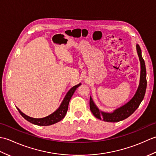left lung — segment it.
<instances>
[{
	"instance_id": "obj_1",
	"label": "left lung",
	"mask_w": 156,
	"mask_h": 156,
	"mask_svg": "<svg viewBox=\"0 0 156 156\" xmlns=\"http://www.w3.org/2000/svg\"><path fill=\"white\" fill-rule=\"evenodd\" d=\"M136 49L139 59L140 62L141 71L140 79L138 88L136 92L130 101L125 103L124 105L115 109L111 112H104L100 110L97 106L95 105L91 97H90V111L95 117L102 119L106 122H119L127 119L132 115L135 110L139 107L141 101H143L146 91L147 80H146V68H145V62L142 58L141 50L140 45L136 44Z\"/></svg>"
}]
</instances>
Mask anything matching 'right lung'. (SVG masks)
Listing matches in <instances>:
<instances>
[{"instance_id": "1", "label": "right lung", "mask_w": 156, "mask_h": 156, "mask_svg": "<svg viewBox=\"0 0 156 156\" xmlns=\"http://www.w3.org/2000/svg\"><path fill=\"white\" fill-rule=\"evenodd\" d=\"M80 85H81V83L76 85L74 87H73L72 88L69 89V91L67 92V94H66L64 100L62 101V103L60 106L59 107V108L55 111L53 112V113L47 116V117H45L40 118V119L33 118L31 117H29V116L23 113V112H21V111L20 110L19 108L16 107V108H17V110L20 112V114L22 115V117L23 118L26 119L27 121H28L29 122H31L33 124L36 125H39V126H48V125L55 124L56 122L60 121L65 117L66 114V112H67L68 108L69 102L70 101L72 95L74 94L75 90L77 89V88L80 87Z\"/></svg>"}]
</instances>
